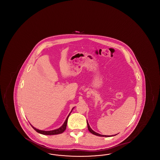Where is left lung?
Segmentation results:
<instances>
[{"label":"left lung","instance_id":"8db88e82","mask_svg":"<svg viewBox=\"0 0 160 160\" xmlns=\"http://www.w3.org/2000/svg\"><path fill=\"white\" fill-rule=\"evenodd\" d=\"M87 123H88V129H89V131L91 132L92 134H94V135H96V136H101V137H109V136H105V135H101V134H99L98 133L95 132L94 131H93V130L91 129V128L90 127V126H89V125L88 121H87ZM116 135H117V134H116ZM114 136H115V135H114Z\"/></svg>","mask_w":160,"mask_h":160}]
</instances>
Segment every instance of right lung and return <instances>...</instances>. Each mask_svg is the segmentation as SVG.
Returning <instances> with one entry per match:
<instances>
[{
  "mask_svg": "<svg viewBox=\"0 0 160 160\" xmlns=\"http://www.w3.org/2000/svg\"><path fill=\"white\" fill-rule=\"evenodd\" d=\"M70 113L69 114L67 118L66 119L65 121L64 122V123L63 124V125L61 127L57 129H54V130H52V131H42V130H39V129H37L35 127H33V126L32 128L35 129L37 132H38L40 134H44V135H55V134H61L67 128V122H68V119Z\"/></svg>",
  "mask_w": 160,
  "mask_h": 160,
  "instance_id": "1",
  "label": "right lung"
}]
</instances>
